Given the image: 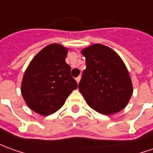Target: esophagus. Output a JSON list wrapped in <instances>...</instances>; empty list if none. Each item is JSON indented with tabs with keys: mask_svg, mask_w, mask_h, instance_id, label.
<instances>
[{
	"mask_svg": "<svg viewBox=\"0 0 153 153\" xmlns=\"http://www.w3.org/2000/svg\"><path fill=\"white\" fill-rule=\"evenodd\" d=\"M76 79L77 83H78V84H79V81H80V76L77 77V78H76V79Z\"/></svg>",
	"mask_w": 153,
	"mask_h": 153,
	"instance_id": "obj_1",
	"label": "esophagus"
}]
</instances>
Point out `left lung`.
<instances>
[{
    "instance_id": "8db88e82",
    "label": "left lung",
    "mask_w": 153,
    "mask_h": 153,
    "mask_svg": "<svg viewBox=\"0 0 153 153\" xmlns=\"http://www.w3.org/2000/svg\"><path fill=\"white\" fill-rule=\"evenodd\" d=\"M85 57L79 90L86 103L103 115L120 111L132 94V83L120 56L109 47L94 44L82 50Z\"/></svg>"
}]
</instances>
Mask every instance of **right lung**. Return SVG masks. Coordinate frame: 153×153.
<instances>
[{"label": "right lung", "mask_w": 153, "mask_h": 153, "mask_svg": "<svg viewBox=\"0 0 153 153\" xmlns=\"http://www.w3.org/2000/svg\"><path fill=\"white\" fill-rule=\"evenodd\" d=\"M68 48L53 43L37 53L26 69L21 91L27 106L42 116L59 111L78 85L65 62Z\"/></svg>", "instance_id": "1"}]
</instances>
